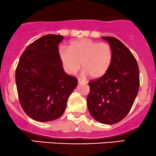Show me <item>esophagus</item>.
I'll return each mask as SVG.
<instances>
[{
    "mask_svg": "<svg viewBox=\"0 0 156 156\" xmlns=\"http://www.w3.org/2000/svg\"><path fill=\"white\" fill-rule=\"evenodd\" d=\"M78 83H83V82H84V81H83L82 78H78Z\"/></svg>",
    "mask_w": 156,
    "mask_h": 156,
    "instance_id": "34e87169",
    "label": "esophagus"
}]
</instances>
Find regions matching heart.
Here are the masks:
<instances>
[{
  "label": "heart",
  "instance_id": "obj_1",
  "mask_svg": "<svg viewBox=\"0 0 156 156\" xmlns=\"http://www.w3.org/2000/svg\"><path fill=\"white\" fill-rule=\"evenodd\" d=\"M59 55L67 73L75 74L81 64L83 73L93 78L104 75L113 60V50L109 44L87 38L73 41L68 49H60Z\"/></svg>",
  "mask_w": 156,
  "mask_h": 156
}]
</instances>
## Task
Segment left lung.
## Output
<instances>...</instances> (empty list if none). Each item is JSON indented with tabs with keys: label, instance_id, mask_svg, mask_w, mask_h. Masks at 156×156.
Wrapping results in <instances>:
<instances>
[{
	"label": "left lung",
	"instance_id": "left-lung-1",
	"mask_svg": "<svg viewBox=\"0 0 156 156\" xmlns=\"http://www.w3.org/2000/svg\"><path fill=\"white\" fill-rule=\"evenodd\" d=\"M113 50L108 72L89 81L87 108L91 116L103 124L117 123L129 114L138 93L140 74L137 60L119 39L104 37Z\"/></svg>",
	"mask_w": 156,
	"mask_h": 156
}]
</instances>
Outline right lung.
Listing matches in <instances>:
<instances>
[{"label": "right lung", "instance_id": "obj_1", "mask_svg": "<svg viewBox=\"0 0 156 156\" xmlns=\"http://www.w3.org/2000/svg\"><path fill=\"white\" fill-rule=\"evenodd\" d=\"M63 37L48 34L30 43L16 70L19 102L24 112L39 122L55 120L63 114L78 79L64 72L58 51Z\"/></svg>", "mask_w": 156, "mask_h": 156}]
</instances>
